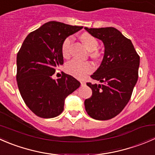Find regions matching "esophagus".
Returning a JSON list of instances; mask_svg holds the SVG:
<instances>
[{"label":"esophagus","mask_w":155,"mask_h":155,"mask_svg":"<svg viewBox=\"0 0 155 155\" xmlns=\"http://www.w3.org/2000/svg\"><path fill=\"white\" fill-rule=\"evenodd\" d=\"M85 84H86V82H85V81H81V85H85Z\"/></svg>","instance_id":"esophagus-1"}]
</instances>
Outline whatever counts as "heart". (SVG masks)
<instances>
[{
  "label": "heart",
  "instance_id": "heart-1",
  "mask_svg": "<svg viewBox=\"0 0 155 155\" xmlns=\"http://www.w3.org/2000/svg\"><path fill=\"white\" fill-rule=\"evenodd\" d=\"M80 38L87 49L90 51L91 56L93 58L97 59L101 56V54L97 50L98 46V42L97 39L88 33L82 34ZM72 43H73V37L71 36L67 37L64 40L61 46V51L64 57L68 58L70 55ZM66 70L70 74L73 75L75 77L83 78L87 73L92 71L93 66L88 61H82L77 60V59H73L67 64Z\"/></svg>",
  "mask_w": 155,
  "mask_h": 155
}]
</instances>
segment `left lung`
Here are the masks:
<instances>
[{
	"instance_id": "8db88e82",
	"label": "left lung",
	"mask_w": 155,
	"mask_h": 155,
	"mask_svg": "<svg viewBox=\"0 0 155 155\" xmlns=\"http://www.w3.org/2000/svg\"><path fill=\"white\" fill-rule=\"evenodd\" d=\"M85 29L104 45L102 62L91 76L104 83L87 82L92 96L85 101V110L94 119L109 120L118 115L130 99L138 79L140 56L131 40L115 28Z\"/></svg>"
}]
</instances>
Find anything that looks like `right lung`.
<instances>
[{
	"instance_id": "right-lung-1",
	"label": "right lung",
	"mask_w": 155,
	"mask_h": 155,
	"mask_svg": "<svg viewBox=\"0 0 155 155\" xmlns=\"http://www.w3.org/2000/svg\"><path fill=\"white\" fill-rule=\"evenodd\" d=\"M82 28L48 21L30 33L23 42L17 54V84L23 101L37 116L49 118L60 115L67 97L80 86L70 75L63 73L56 80L52 76L64 64V40Z\"/></svg>"
}]
</instances>
